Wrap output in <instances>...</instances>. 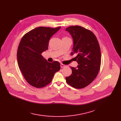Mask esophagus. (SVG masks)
Here are the masks:
<instances>
[{"instance_id":"obj_1","label":"esophagus","mask_w":121,"mask_h":121,"mask_svg":"<svg viewBox=\"0 0 121 121\" xmlns=\"http://www.w3.org/2000/svg\"><path fill=\"white\" fill-rule=\"evenodd\" d=\"M60 66H61V68H63L65 67L66 66V65H64V64H60Z\"/></svg>"}]
</instances>
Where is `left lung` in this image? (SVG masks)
I'll return each instance as SVG.
<instances>
[{
  "label": "left lung",
  "instance_id": "left-lung-1",
  "mask_svg": "<svg viewBox=\"0 0 121 121\" xmlns=\"http://www.w3.org/2000/svg\"><path fill=\"white\" fill-rule=\"evenodd\" d=\"M73 39L71 55L76 54L77 68L71 67L72 73L66 78L73 87L83 88L97 77L101 64V52L96 36L89 30L80 26H71L66 29Z\"/></svg>",
  "mask_w": 121,
  "mask_h": 121
}]
</instances>
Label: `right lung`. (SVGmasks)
<instances>
[{"label": "right lung", "mask_w": 121, "mask_h": 121, "mask_svg": "<svg viewBox=\"0 0 121 121\" xmlns=\"http://www.w3.org/2000/svg\"><path fill=\"white\" fill-rule=\"evenodd\" d=\"M60 27H37L25 34L17 51L19 68L28 83L36 88L49 84L55 73L60 69L58 61L49 63L42 56L48 49L49 41Z\"/></svg>", "instance_id": "add662e5"}]
</instances>
